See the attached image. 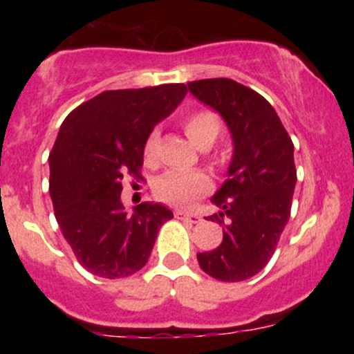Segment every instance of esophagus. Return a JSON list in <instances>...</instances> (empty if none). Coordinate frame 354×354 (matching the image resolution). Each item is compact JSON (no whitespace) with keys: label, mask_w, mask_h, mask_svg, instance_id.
Returning <instances> with one entry per match:
<instances>
[{"label":"esophagus","mask_w":354,"mask_h":354,"mask_svg":"<svg viewBox=\"0 0 354 354\" xmlns=\"http://www.w3.org/2000/svg\"><path fill=\"white\" fill-rule=\"evenodd\" d=\"M178 218H181V219H186V221H189V223H194V225H196V223H200L201 221V218L198 216V214H193V213H186V211H181V209H178L176 213Z\"/></svg>","instance_id":"obj_1"}]
</instances>
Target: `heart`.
<instances>
[{
	"label": "heart",
	"mask_w": 354,
	"mask_h": 354,
	"mask_svg": "<svg viewBox=\"0 0 354 354\" xmlns=\"http://www.w3.org/2000/svg\"><path fill=\"white\" fill-rule=\"evenodd\" d=\"M186 136L198 148H209L221 133V118L213 109H194L183 120ZM156 129L149 133L145 141V160L153 161L158 146ZM211 181L206 174L198 171H168L154 183V194L158 200L173 206H189L201 194L208 193Z\"/></svg>",
	"instance_id": "obj_1"
}]
</instances>
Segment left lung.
I'll return each mask as SVG.
<instances>
[{"label":"left lung","mask_w":354,"mask_h":354,"mask_svg":"<svg viewBox=\"0 0 354 354\" xmlns=\"http://www.w3.org/2000/svg\"><path fill=\"white\" fill-rule=\"evenodd\" d=\"M191 95L221 115L233 138L228 180L211 201L223 241L198 253L201 270L219 281H243L263 270L290 219L296 186L295 146L261 95L230 78L188 83Z\"/></svg>","instance_id":"8db88e82"}]
</instances>
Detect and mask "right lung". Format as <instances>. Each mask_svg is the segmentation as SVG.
<instances>
[{
    "mask_svg": "<svg viewBox=\"0 0 354 354\" xmlns=\"http://www.w3.org/2000/svg\"><path fill=\"white\" fill-rule=\"evenodd\" d=\"M185 84L103 91L73 109L50 153V194L61 233L89 273L118 279L146 265L161 225L160 203L131 213L121 203L123 178H140L145 141L186 96Z\"/></svg>",
    "mask_w": 354,
    "mask_h": 354,
    "instance_id": "right-lung-1",
    "label": "right lung"
}]
</instances>
